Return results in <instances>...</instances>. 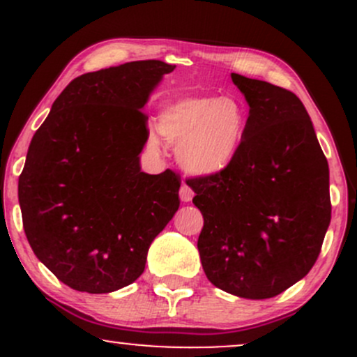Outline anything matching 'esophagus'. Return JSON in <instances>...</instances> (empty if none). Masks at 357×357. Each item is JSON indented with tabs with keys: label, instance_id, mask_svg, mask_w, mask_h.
Instances as JSON below:
<instances>
[{
	"label": "esophagus",
	"instance_id": "obj_1",
	"mask_svg": "<svg viewBox=\"0 0 357 357\" xmlns=\"http://www.w3.org/2000/svg\"><path fill=\"white\" fill-rule=\"evenodd\" d=\"M192 196H195V191H192L186 183H183L181 190H179V198H181V202L190 203L192 199Z\"/></svg>",
	"mask_w": 357,
	"mask_h": 357
}]
</instances>
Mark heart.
Segmentation results:
<instances>
[{"instance_id": "heart-1", "label": "heart", "mask_w": 357, "mask_h": 357, "mask_svg": "<svg viewBox=\"0 0 357 357\" xmlns=\"http://www.w3.org/2000/svg\"><path fill=\"white\" fill-rule=\"evenodd\" d=\"M248 127V110L236 96H192L167 105L158 130L183 169L195 176L218 174L235 161ZM151 147L158 146L154 137Z\"/></svg>"}]
</instances>
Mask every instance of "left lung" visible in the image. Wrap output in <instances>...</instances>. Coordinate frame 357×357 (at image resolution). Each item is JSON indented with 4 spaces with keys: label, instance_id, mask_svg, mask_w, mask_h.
<instances>
[{
    "label": "left lung",
    "instance_id": "8db88e82",
    "mask_svg": "<svg viewBox=\"0 0 357 357\" xmlns=\"http://www.w3.org/2000/svg\"><path fill=\"white\" fill-rule=\"evenodd\" d=\"M250 105L235 161L190 186L204 225L198 238L208 280L243 298H270L304 278L331 223L329 166L301 99L231 73Z\"/></svg>",
    "mask_w": 357,
    "mask_h": 357
}]
</instances>
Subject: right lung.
Instances as JSON below:
<instances>
[{"instance_id": "obj_1", "label": "right lung", "mask_w": 357, "mask_h": 357, "mask_svg": "<svg viewBox=\"0 0 357 357\" xmlns=\"http://www.w3.org/2000/svg\"><path fill=\"white\" fill-rule=\"evenodd\" d=\"M176 65L129 61L73 79L36 130L20 174L28 243L73 290L109 294L132 284L147 250L179 208L181 179L142 173V112Z\"/></svg>"}]
</instances>
